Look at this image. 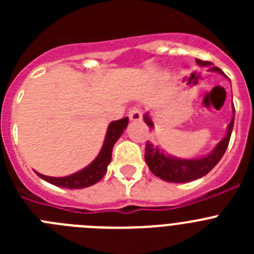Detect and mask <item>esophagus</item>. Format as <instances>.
I'll return each mask as SVG.
<instances>
[{"label": "esophagus", "mask_w": 254, "mask_h": 254, "mask_svg": "<svg viewBox=\"0 0 254 254\" xmlns=\"http://www.w3.org/2000/svg\"><path fill=\"white\" fill-rule=\"evenodd\" d=\"M128 117L131 121H141L142 120V111L137 107H132L128 111Z\"/></svg>", "instance_id": "34e87169"}]
</instances>
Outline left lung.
<instances>
[{"instance_id": "obj_1", "label": "left lung", "mask_w": 254, "mask_h": 254, "mask_svg": "<svg viewBox=\"0 0 254 254\" xmlns=\"http://www.w3.org/2000/svg\"><path fill=\"white\" fill-rule=\"evenodd\" d=\"M197 64L199 66H208V69L212 72H219L221 75L226 76L225 73L219 68V67H212V64L208 61L196 60ZM234 116L235 111L233 109V120L230 121L228 126L225 137L220 141L212 151L208 155L199 159H179L172 155L164 154L163 151L155 147L150 141L146 142L145 147V160H146L149 169L154 173L155 176L159 177L163 181L172 182V183H187V182L196 181L198 178H202L206 176L212 168L223 158L228 149L229 141L233 132V126H234ZM143 120L146 122L150 128H154V123L150 120L149 114L143 116Z\"/></svg>"}]
</instances>
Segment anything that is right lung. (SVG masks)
I'll list each match as a JSON object with an SVG mask.
<instances>
[{"mask_svg":"<svg viewBox=\"0 0 254 254\" xmlns=\"http://www.w3.org/2000/svg\"><path fill=\"white\" fill-rule=\"evenodd\" d=\"M128 125V118H122L120 121H114L108 126L105 140L103 143L102 150L99 155L96 156L95 160L91 164H89L86 168L77 173H73L71 176L67 177H48L43 176L40 173L35 172L42 179L47 181L51 185H55L57 187L68 188V190H81V188L90 187L95 185L96 182H99L107 173L108 164L112 160V150H113L114 143L118 141L121 134L126 129Z\"/></svg>","mask_w":254,"mask_h":254,"instance_id":"1","label":"right lung"}]
</instances>
